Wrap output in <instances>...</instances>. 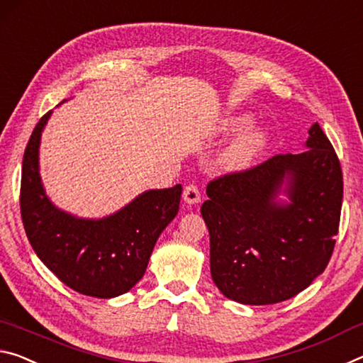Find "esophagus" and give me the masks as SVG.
Returning a JSON list of instances; mask_svg holds the SVG:
<instances>
[{"label": "esophagus", "instance_id": "34e87169", "mask_svg": "<svg viewBox=\"0 0 363 363\" xmlns=\"http://www.w3.org/2000/svg\"><path fill=\"white\" fill-rule=\"evenodd\" d=\"M183 199H185L186 204H198L201 201V193L198 186L194 185H188L183 191Z\"/></svg>", "mask_w": 363, "mask_h": 363}]
</instances>
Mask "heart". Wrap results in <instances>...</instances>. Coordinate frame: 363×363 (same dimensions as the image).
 Returning a JSON list of instances; mask_svg holds the SVG:
<instances>
[{
    "label": "heart",
    "instance_id": "b5f03b06",
    "mask_svg": "<svg viewBox=\"0 0 363 363\" xmlns=\"http://www.w3.org/2000/svg\"><path fill=\"white\" fill-rule=\"evenodd\" d=\"M251 122V117L246 114L231 116L225 118L222 123V130L225 133L236 132ZM269 140V132L264 127H251L245 133H241L231 143L228 150L223 154V162L231 170H240L247 167L252 160L259 156L265 147V143Z\"/></svg>",
    "mask_w": 363,
    "mask_h": 363
}]
</instances>
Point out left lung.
<instances>
[{"label": "left lung", "mask_w": 363, "mask_h": 363, "mask_svg": "<svg viewBox=\"0 0 363 363\" xmlns=\"http://www.w3.org/2000/svg\"><path fill=\"white\" fill-rule=\"evenodd\" d=\"M306 147L207 185L201 213L211 236V275L225 298L277 304L311 286L328 265L340 228L342 172L317 122Z\"/></svg>", "instance_id": "left-lung-1"}]
</instances>
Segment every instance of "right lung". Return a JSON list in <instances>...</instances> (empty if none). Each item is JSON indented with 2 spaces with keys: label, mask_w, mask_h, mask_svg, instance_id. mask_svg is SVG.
Here are the masks:
<instances>
[{
  "label": "right lung",
  "mask_w": 363,
  "mask_h": 363,
  "mask_svg": "<svg viewBox=\"0 0 363 363\" xmlns=\"http://www.w3.org/2000/svg\"><path fill=\"white\" fill-rule=\"evenodd\" d=\"M51 114L40 118L23 152V228L38 259L64 284L93 298H117L145 275L157 238L178 213L182 185L147 189L103 218H82L59 209L40 177L41 133Z\"/></svg>",
  "instance_id": "obj_1"
}]
</instances>
